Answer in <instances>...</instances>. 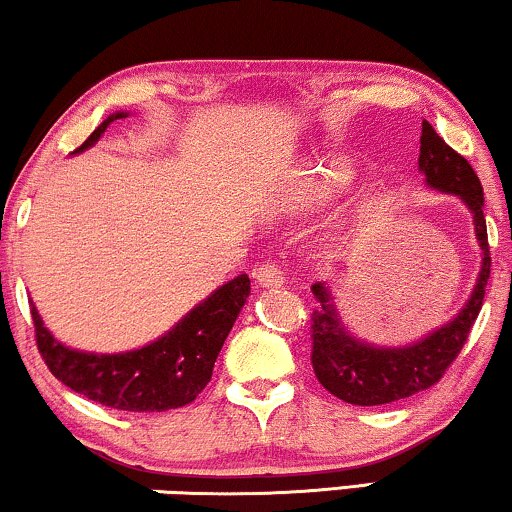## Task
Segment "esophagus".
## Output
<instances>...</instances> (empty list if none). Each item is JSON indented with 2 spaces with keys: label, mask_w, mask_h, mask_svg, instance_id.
Wrapping results in <instances>:
<instances>
[{
  "label": "esophagus",
  "mask_w": 512,
  "mask_h": 512,
  "mask_svg": "<svg viewBox=\"0 0 512 512\" xmlns=\"http://www.w3.org/2000/svg\"><path fill=\"white\" fill-rule=\"evenodd\" d=\"M256 282L261 287H280L285 278H282V270L275 263H266L256 270Z\"/></svg>",
  "instance_id": "1"
}]
</instances>
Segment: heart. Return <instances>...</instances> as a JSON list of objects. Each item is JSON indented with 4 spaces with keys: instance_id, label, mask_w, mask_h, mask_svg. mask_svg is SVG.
<instances>
[{
    "instance_id": "obj_1",
    "label": "heart",
    "mask_w": 512,
    "mask_h": 512,
    "mask_svg": "<svg viewBox=\"0 0 512 512\" xmlns=\"http://www.w3.org/2000/svg\"><path fill=\"white\" fill-rule=\"evenodd\" d=\"M354 179V167L335 155H318L297 170V189L311 203L340 196Z\"/></svg>"
}]
</instances>
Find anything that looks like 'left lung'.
Masks as SVG:
<instances>
[{
	"label": "left lung",
	"mask_w": 512,
	"mask_h": 512,
	"mask_svg": "<svg viewBox=\"0 0 512 512\" xmlns=\"http://www.w3.org/2000/svg\"><path fill=\"white\" fill-rule=\"evenodd\" d=\"M419 143H422L419 172L424 174L426 186L441 194L458 196L472 213L474 237L482 249V268H479L477 285L458 316L450 318L441 328L431 330L422 340L402 347H381L359 340L342 323L326 282H316L311 287L318 299V306L311 314L314 374L328 393L350 405H388V402L410 398L434 386L455 362L482 311L486 280L491 273L482 182L470 162L455 153L429 122H422Z\"/></svg>",
	"instance_id": "obj_1"
}]
</instances>
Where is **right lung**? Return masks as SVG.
<instances>
[{"label":"right lung","mask_w":512,"mask_h":512,"mask_svg":"<svg viewBox=\"0 0 512 512\" xmlns=\"http://www.w3.org/2000/svg\"><path fill=\"white\" fill-rule=\"evenodd\" d=\"M124 117H129V112L110 114L74 153L95 146L107 126ZM249 292V275H237L210 292L158 340L117 354L71 350L45 328L33 304L30 314L42 359L64 386L114 410L165 412L194 402L208 386L215 359L249 299Z\"/></svg>","instance_id":"1"}]
</instances>
